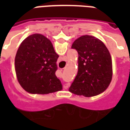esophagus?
<instances>
[{"instance_id":"34e87169","label":"esophagus","mask_w":130,"mask_h":130,"mask_svg":"<svg viewBox=\"0 0 130 130\" xmlns=\"http://www.w3.org/2000/svg\"><path fill=\"white\" fill-rule=\"evenodd\" d=\"M63 87H64V88H65V89H67L68 87H69V85L68 84H65L64 86H63Z\"/></svg>"}]
</instances>
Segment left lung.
<instances>
[{
	"instance_id": "8db88e82",
	"label": "left lung",
	"mask_w": 130,
	"mask_h": 130,
	"mask_svg": "<svg viewBox=\"0 0 130 130\" xmlns=\"http://www.w3.org/2000/svg\"><path fill=\"white\" fill-rule=\"evenodd\" d=\"M72 48L78 52V72L69 90L77 95L93 97L108 88L112 79V61L108 48L91 35L76 39Z\"/></svg>"
}]
</instances>
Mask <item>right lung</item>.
<instances>
[{
  "label": "right lung",
  "instance_id": "add662e5",
  "mask_svg": "<svg viewBox=\"0 0 130 130\" xmlns=\"http://www.w3.org/2000/svg\"><path fill=\"white\" fill-rule=\"evenodd\" d=\"M51 41L43 35L32 34L19 46L14 65L17 77L24 90L31 94H48L62 90L56 76L57 60Z\"/></svg>",
  "mask_w": 130,
  "mask_h": 130
}]
</instances>
